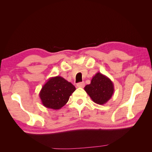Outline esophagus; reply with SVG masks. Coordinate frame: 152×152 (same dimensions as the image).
<instances>
[{
	"instance_id": "1",
	"label": "esophagus",
	"mask_w": 152,
	"mask_h": 152,
	"mask_svg": "<svg viewBox=\"0 0 152 152\" xmlns=\"http://www.w3.org/2000/svg\"><path fill=\"white\" fill-rule=\"evenodd\" d=\"M84 86H85V83L84 82H79V83L77 84V87H84Z\"/></svg>"
}]
</instances>
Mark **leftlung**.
Returning a JSON list of instances; mask_svg holds the SVG:
<instances>
[{"mask_svg": "<svg viewBox=\"0 0 152 152\" xmlns=\"http://www.w3.org/2000/svg\"><path fill=\"white\" fill-rule=\"evenodd\" d=\"M84 90L95 103L103 105L112 98L114 86L108 77L98 72L91 79V84L86 86Z\"/></svg>", "mask_w": 152, "mask_h": 152, "instance_id": "1", "label": "left lung"}]
</instances>
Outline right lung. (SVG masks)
Masks as SVG:
<instances>
[{"label":"right lung","instance_id":"obj_1","mask_svg":"<svg viewBox=\"0 0 152 152\" xmlns=\"http://www.w3.org/2000/svg\"><path fill=\"white\" fill-rule=\"evenodd\" d=\"M75 87L61 76L50 78L42 86L39 97L45 107L59 110L65 105Z\"/></svg>","mask_w":152,"mask_h":152}]
</instances>
